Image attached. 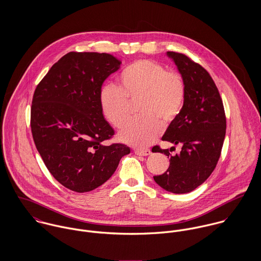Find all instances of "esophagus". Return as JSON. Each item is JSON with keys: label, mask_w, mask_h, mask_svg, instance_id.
<instances>
[{"label": "esophagus", "mask_w": 261, "mask_h": 261, "mask_svg": "<svg viewBox=\"0 0 261 261\" xmlns=\"http://www.w3.org/2000/svg\"><path fill=\"white\" fill-rule=\"evenodd\" d=\"M135 153L138 155H149L150 153L149 149H135Z\"/></svg>", "instance_id": "esophagus-1"}]
</instances>
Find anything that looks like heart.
Masks as SVG:
<instances>
[{
	"mask_svg": "<svg viewBox=\"0 0 261 261\" xmlns=\"http://www.w3.org/2000/svg\"><path fill=\"white\" fill-rule=\"evenodd\" d=\"M141 99L138 114L118 133V139L134 147L153 143L164 125L172 123L182 112L186 98V84L177 71H168L162 64L139 60L126 66L118 75V87L101 86L99 107L105 118L114 127H120L128 116V100Z\"/></svg>",
	"mask_w": 261,
	"mask_h": 261,
	"instance_id": "b5f03b06",
	"label": "heart"
}]
</instances>
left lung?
Here are the masks:
<instances>
[{
    "label": "left lung",
    "mask_w": 261,
    "mask_h": 261,
    "mask_svg": "<svg viewBox=\"0 0 261 261\" xmlns=\"http://www.w3.org/2000/svg\"><path fill=\"white\" fill-rule=\"evenodd\" d=\"M183 76L186 98L179 116L168 126L162 140L181 145L179 153L153 147L170 158L169 169L153 180L174 194H185L202 185L214 171L220 158L226 133L223 102L212 77L188 56L167 52Z\"/></svg>",
    "instance_id": "left-lung-1"
}]
</instances>
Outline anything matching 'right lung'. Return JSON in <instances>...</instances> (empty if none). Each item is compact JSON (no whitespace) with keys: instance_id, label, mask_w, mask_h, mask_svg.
I'll return each instance as SVG.
<instances>
[{"instance_id":"add662e5","label":"right lung","mask_w":261,"mask_h":261,"mask_svg":"<svg viewBox=\"0 0 261 261\" xmlns=\"http://www.w3.org/2000/svg\"><path fill=\"white\" fill-rule=\"evenodd\" d=\"M121 62L97 52H69L38 84L31 108V130L52 176L71 191L89 192L106 183L130 149L102 143L114 135L100 111L105 80Z\"/></svg>"}]
</instances>
